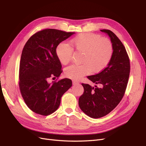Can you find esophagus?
Wrapping results in <instances>:
<instances>
[{"label":"esophagus","mask_w":146,"mask_h":146,"mask_svg":"<svg viewBox=\"0 0 146 146\" xmlns=\"http://www.w3.org/2000/svg\"><path fill=\"white\" fill-rule=\"evenodd\" d=\"M72 84L74 85H78L79 84V83L78 82H77V81H75V80H73L72 81Z\"/></svg>","instance_id":"esophagus-1"}]
</instances>
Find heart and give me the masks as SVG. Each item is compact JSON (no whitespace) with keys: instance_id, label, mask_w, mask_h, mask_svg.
Segmentation results:
<instances>
[{"instance_id":"heart-1","label":"heart","mask_w":146,"mask_h":146,"mask_svg":"<svg viewBox=\"0 0 146 146\" xmlns=\"http://www.w3.org/2000/svg\"><path fill=\"white\" fill-rule=\"evenodd\" d=\"M74 49L82 53L80 65H71L64 69V76L73 80H80L90 74L104 70L111 61L113 54L111 42L107 38H101L94 33H81L70 40ZM56 56L62 64L72 59L73 51L68 44L61 42L56 49Z\"/></svg>"}]
</instances>
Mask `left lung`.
Wrapping results in <instances>:
<instances>
[{"mask_svg": "<svg viewBox=\"0 0 146 146\" xmlns=\"http://www.w3.org/2000/svg\"><path fill=\"white\" fill-rule=\"evenodd\" d=\"M110 38L113 47L112 58L107 67L98 74L88 76L100 88L82 83L83 94L79 98L82 111L92 118L105 116L115 108L122 100L130 74V61L125 48L116 35L109 30H100Z\"/></svg>", "mask_w": 146, "mask_h": 146, "instance_id": "8db88e82", "label": "left lung"}]
</instances>
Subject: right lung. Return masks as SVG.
Segmentation results:
<instances>
[{"label": "right lung", "mask_w": 146, "mask_h": 146, "mask_svg": "<svg viewBox=\"0 0 146 146\" xmlns=\"http://www.w3.org/2000/svg\"><path fill=\"white\" fill-rule=\"evenodd\" d=\"M74 32L49 29L34 34L25 44L19 65V88L27 107L41 115L55 112L61 98L72 86V81L63 78L48 83L50 77H59L61 64L56 48Z\"/></svg>", "instance_id": "right-lung-1"}]
</instances>
